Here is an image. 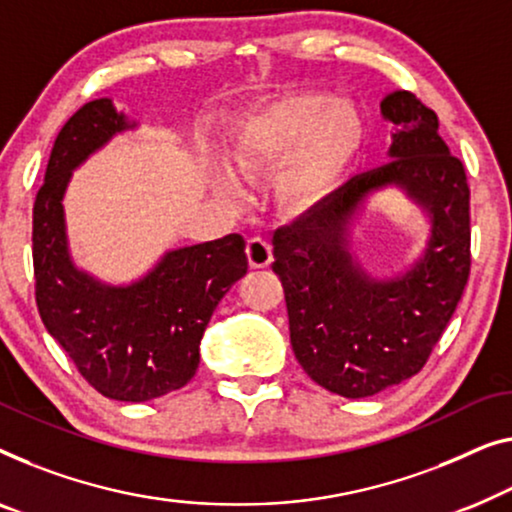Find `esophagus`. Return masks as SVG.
<instances>
[{
  "mask_svg": "<svg viewBox=\"0 0 512 512\" xmlns=\"http://www.w3.org/2000/svg\"><path fill=\"white\" fill-rule=\"evenodd\" d=\"M247 258L251 268H268L272 263V247L268 240H263L261 235L247 240Z\"/></svg>",
  "mask_w": 512,
  "mask_h": 512,
  "instance_id": "34e87169",
  "label": "esophagus"
}]
</instances>
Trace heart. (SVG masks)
<instances>
[{
  "label": "heart",
  "mask_w": 512,
  "mask_h": 512,
  "mask_svg": "<svg viewBox=\"0 0 512 512\" xmlns=\"http://www.w3.org/2000/svg\"><path fill=\"white\" fill-rule=\"evenodd\" d=\"M360 140L362 122L353 103L321 92H300L272 101L244 124L233 161L242 175H254L293 153L277 189L284 201L305 205L335 187ZM221 191L238 196L231 180L221 182Z\"/></svg>",
  "instance_id": "b5f03b06"
}]
</instances>
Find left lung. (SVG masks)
Segmentation results:
<instances>
[{
  "instance_id": "8db88e82",
  "label": "left lung",
  "mask_w": 512,
  "mask_h": 512,
  "mask_svg": "<svg viewBox=\"0 0 512 512\" xmlns=\"http://www.w3.org/2000/svg\"><path fill=\"white\" fill-rule=\"evenodd\" d=\"M381 115L395 127L390 164L348 180L272 235L295 358L311 381L348 399L425 367L471 272V191L464 164L439 136V117L406 90L385 96ZM388 183H402L428 207L433 240L404 278L369 282L345 254V228L359 203Z\"/></svg>"
}]
</instances>
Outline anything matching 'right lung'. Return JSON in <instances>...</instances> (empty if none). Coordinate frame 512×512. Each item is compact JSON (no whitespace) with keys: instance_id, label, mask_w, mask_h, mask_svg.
<instances>
[{"instance_id":"1","label":"right lung","mask_w":512,"mask_h":512,"mask_svg":"<svg viewBox=\"0 0 512 512\" xmlns=\"http://www.w3.org/2000/svg\"><path fill=\"white\" fill-rule=\"evenodd\" d=\"M127 127L110 99H96L59 131L34 201V295L46 330L96 392L117 402H147L194 379L207 323L249 263L242 235L231 233L168 251L131 286H103L73 268L64 233L66 182Z\"/></svg>"}]
</instances>
